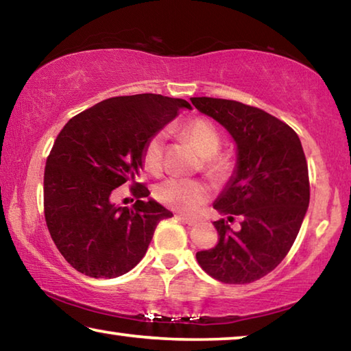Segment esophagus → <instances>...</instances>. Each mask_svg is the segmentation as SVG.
<instances>
[{
    "label": "esophagus",
    "mask_w": 351,
    "mask_h": 351,
    "mask_svg": "<svg viewBox=\"0 0 351 351\" xmlns=\"http://www.w3.org/2000/svg\"><path fill=\"white\" fill-rule=\"evenodd\" d=\"M178 219H181L182 223H186L189 226H197L199 223L198 218H192V217H182V215H180V217H178Z\"/></svg>",
    "instance_id": "obj_1"
}]
</instances>
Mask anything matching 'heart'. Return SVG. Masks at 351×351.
<instances>
[{
	"label": "heart",
	"instance_id": "b5f03b06",
	"mask_svg": "<svg viewBox=\"0 0 351 351\" xmlns=\"http://www.w3.org/2000/svg\"><path fill=\"white\" fill-rule=\"evenodd\" d=\"M186 134L204 156H213L221 145V138H219L217 128L204 119H195V121L189 122ZM162 150V134H156L145 147L144 162L148 170L156 171L161 169ZM209 165L215 170L221 169V162L215 158H209ZM156 197L162 204L171 207V209L193 212L209 199V187L201 181L173 176L165 180L156 189Z\"/></svg>",
	"mask_w": 351,
	"mask_h": 351
}]
</instances>
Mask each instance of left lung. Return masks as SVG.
Instances as JSON below:
<instances>
[{
	"label": "left lung",
	"mask_w": 351,
	"mask_h": 351,
	"mask_svg": "<svg viewBox=\"0 0 351 351\" xmlns=\"http://www.w3.org/2000/svg\"><path fill=\"white\" fill-rule=\"evenodd\" d=\"M199 112L223 125L237 145L230 180L213 203L215 247L197 252L207 274L223 283L258 280L287 257L310 204L308 165L299 136L287 123L237 100L192 97Z\"/></svg>",
	"instance_id": "left-lung-1"
}]
</instances>
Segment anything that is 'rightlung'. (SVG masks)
Instances as JSON below:
<instances>
[{"instance_id":"1","label":"right lung","mask_w":351,"mask_h":351,"mask_svg":"<svg viewBox=\"0 0 351 351\" xmlns=\"http://www.w3.org/2000/svg\"><path fill=\"white\" fill-rule=\"evenodd\" d=\"M182 108L161 94L111 97L91 106L58 133L45 167V218L64 260L82 274L112 278L144 257L154 229L173 217L138 182L145 147ZM132 184L136 203H114L115 189Z\"/></svg>"}]
</instances>
